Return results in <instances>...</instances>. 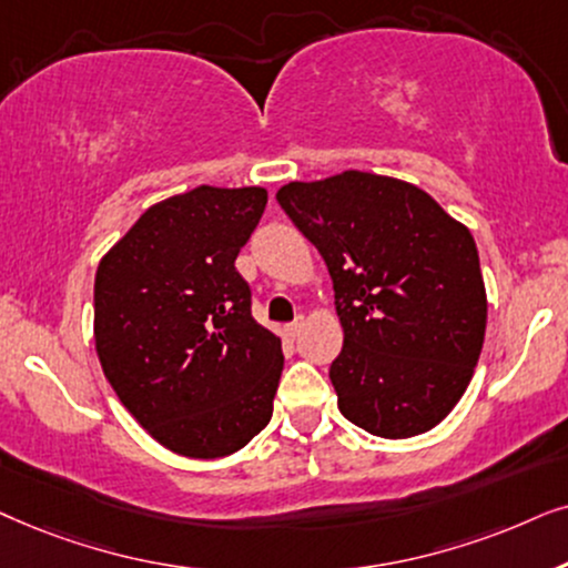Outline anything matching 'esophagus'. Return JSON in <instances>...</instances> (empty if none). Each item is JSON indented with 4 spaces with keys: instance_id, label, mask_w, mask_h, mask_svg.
Instances as JSON below:
<instances>
[{
    "instance_id": "1",
    "label": "esophagus",
    "mask_w": 568,
    "mask_h": 568,
    "mask_svg": "<svg viewBox=\"0 0 568 568\" xmlns=\"http://www.w3.org/2000/svg\"><path fill=\"white\" fill-rule=\"evenodd\" d=\"M301 329H304V316H298L296 322H291V324H285V337H298L301 335Z\"/></svg>"
}]
</instances>
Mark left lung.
<instances>
[{"label": "left lung", "instance_id": "1", "mask_svg": "<svg viewBox=\"0 0 568 568\" xmlns=\"http://www.w3.org/2000/svg\"><path fill=\"white\" fill-rule=\"evenodd\" d=\"M277 202L329 270L339 413L382 438L426 434L465 395L486 337L470 231L423 189L363 171L291 181Z\"/></svg>", "mask_w": 568, "mask_h": 568}]
</instances>
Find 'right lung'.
Instances as JSON below:
<instances>
[{"label":"right lung","instance_id":"obj_1","mask_svg":"<svg viewBox=\"0 0 568 568\" xmlns=\"http://www.w3.org/2000/svg\"><path fill=\"white\" fill-rule=\"evenodd\" d=\"M264 205L262 186H196L145 210L98 264L105 379L176 455H233L272 418L283 347L256 324L236 270Z\"/></svg>","mask_w":568,"mask_h":568}]
</instances>
